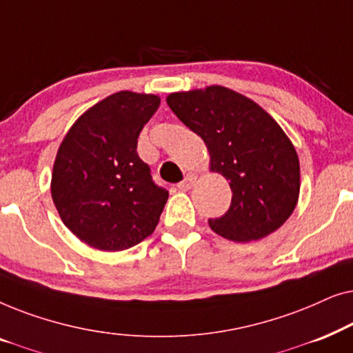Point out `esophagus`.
<instances>
[{"instance_id":"esophagus-1","label":"esophagus","mask_w":353,"mask_h":353,"mask_svg":"<svg viewBox=\"0 0 353 353\" xmlns=\"http://www.w3.org/2000/svg\"><path fill=\"white\" fill-rule=\"evenodd\" d=\"M194 183H196V175L194 173H188V175L183 178V180L178 183V190H181V191H188V190H191L192 186H194Z\"/></svg>"}]
</instances>
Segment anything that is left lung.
Here are the masks:
<instances>
[{
	"instance_id": "1",
	"label": "left lung",
	"mask_w": 353,
	"mask_h": 353,
	"mask_svg": "<svg viewBox=\"0 0 353 353\" xmlns=\"http://www.w3.org/2000/svg\"><path fill=\"white\" fill-rule=\"evenodd\" d=\"M167 104L204 139L210 170L230 180L231 205L209 220L210 228L236 243L276 231L296 209L301 190L297 152L276 120L225 86L172 93Z\"/></svg>"
}]
</instances>
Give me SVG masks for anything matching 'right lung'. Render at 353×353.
Segmentation results:
<instances>
[{"label": "right lung", "mask_w": 353, "mask_h": 353, "mask_svg": "<svg viewBox=\"0 0 353 353\" xmlns=\"http://www.w3.org/2000/svg\"><path fill=\"white\" fill-rule=\"evenodd\" d=\"M159 104L156 94L119 91L86 110L62 139L51 196L64 225L91 248L125 250L156 230L168 191L152 181L137 146Z\"/></svg>", "instance_id": "add662e5"}]
</instances>
